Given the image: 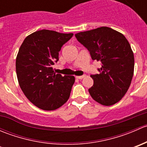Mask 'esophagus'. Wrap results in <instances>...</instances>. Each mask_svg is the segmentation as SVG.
Wrapping results in <instances>:
<instances>
[{
	"mask_svg": "<svg viewBox=\"0 0 147 147\" xmlns=\"http://www.w3.org/2000/svg\"><path fill=\"white\" fill-rule=\"evenodd\" d=\"M84 78V75H82V76H76L75 77V78L76 79H78V80H81L82 79V78Z\"/></svg>",
	"mask_w": 147,
	"mask_h": 147,
	"instance_id": "esophagus-1",
	"label": "esophagus"
}]
</instances>
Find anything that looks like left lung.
I'll list each match as a JSON object with an SVG mask.
<instances>
[{
    "mask_svg": "<svg viewBox=\"0 0 147 147\" xmlns=\"http://www.w3.org/2000/svg\"><path fill=\"white\" fill-rule=\"evenodd\" d=\"M90 51L92 59L101 62L100 73L91 75L94 80L89 92L94 100L111 106L127 93L134 75V53L123 34L108 27H100L75 34Z\"/></svg>",
    "mask_w": 147,
    "mask_h": 147,
    "instance_id": "8db88e82",
    "label": "left lung"
}]
</instances>
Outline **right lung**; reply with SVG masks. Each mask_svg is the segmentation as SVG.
<instances>
[{"mask_svg":"<svg viewBox=\"0 0 147 147\" xmlns=\"http://www.w3.org/2000/svg\"><path fill=\"white\" fill-rule=\"evenodd\" d=\"M72 35L44 29L28 35L20 45L16 62L19 85L28 100L40 109L55 110L69 99L75 77L55 75L53 65L58 61L62 46Z\"/></svg>","mask_w":147,"mask_h":147,"instance_id":"right-lung-1","label":"right lung"}]
</instances>
